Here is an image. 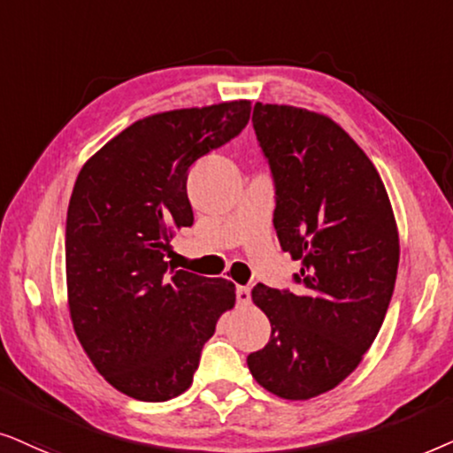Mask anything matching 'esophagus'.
<instances>
[{
    "instance_id": "esophagus-1",
    "label": "esophagus",
    "mask_w": 453,
    "mask_h": 453,
    "mask_svg": "<svg viewBox=\"0 0 453 453\" xmlns=\"http://www.w3.org/2000/svg\"><path fill=\"white\" fill-rule=\"evenodd\" d=\"M236 298H238V304H250V288L249 286H238L236 288Z\"/></svg>"
}]
</instances>
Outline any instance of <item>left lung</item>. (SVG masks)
Masks as SVG:
<instances>
[{"label":"left lung","instance_id":"1","mask_svg":"<svg viewBox=\"0 0 453 453\" xmlns=\"http://www.w3.org/2000/svg\"><path fill=\"white\" fill-rule=\"evenodd\" d=\"M252 126L275 184L277 238L303 267L296 294L252 289L271 337L246 363L271 394L311 400L357 369L381 329L400 263L395 217L372 161L331 118L257 104Z\"/></svg>","mask_w":453,"mask_h":453}]
</instances>
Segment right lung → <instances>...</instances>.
Listing matches in <instances>:
<instances>
[{
    "label": "right lung",
    "mask_w": 453,
    "mask_h": 453,
    "mask_svg": "<svg viewBox=\"0 0 453 453\" xmlns=\"http://www.w3.org/2000/svg\"><path fill=\"white\" fill-rule=\"evenodd\" d=\"M250 101L155 113L82 165L65 219L76 337L122 394L165 402L190 388L204 342L236 304L232 281L173 269V234L195 221L188 170L244 130Z\"/></svg>",
    "instance_id": "right-lung-1"
}]
</instances>
